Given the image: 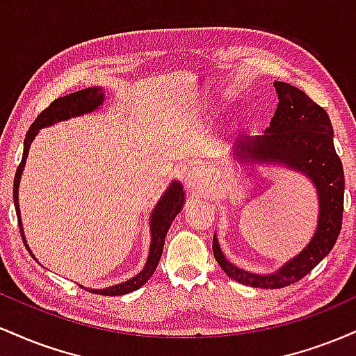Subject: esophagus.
Returning a JSON list of instances; mask_svg holds the SVG:
<instances>
[{
  "mask_svg": "<svg viewBox=\"0 0 356 356\" xmlns=\"http://www.w3.org/2000/svg\"><path fill=\"white\" fill-rule=\"evenodd\" d=\"M186 184L191 189H195V187H201L204 184V170L199 169V167H194L189 172L186 174Z\"/></svg>",
  "mask_w": 356,
  "mask_h": 356,
  "instance_id": "obj_1",
  "label": "esophagus"
}]
</instances>
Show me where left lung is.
Here are the masks:
<instances>
[{
	"mask_svg": "<svg viewBox=\"0 0 356 356\" xmlns=\"http://www.w3.org/2000/svg\"><path fill=\"white\" fill-rule=\"evenodd\" d=\"M277 107L264 136L239 140V159L283 162L301 170L314 182L320 197V220L308 248L286 263L275 275L259 276L236 268L220 252L218 239H212V252L227 276L252 288L277 289L308 275L332 251L341 229L345 175L333 145V127L325 108L305 92L284 81H275Z\"/></svg>",
	"mask_w": 356,
	"mask_h": 356,
	"instance_id": "obj_1",
	"label": "left lung"
}]
</instances>
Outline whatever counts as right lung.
I'll return each instance as SVG.
<instances>
[{
  "mask_svg": "<svg viewBox=\"0 0 356 356\" xmlns=\"http://www.w3.org/2000/svg\"><path fill=\"white\" fill-rule=\"evenodd\" d=\"M102 100H104V93L100 92V88H85L80 90V92L70 93L67 97H61V99L53 100L47 108L40 113L38 117L35 118V122L31 124L30 129L26 132V138H24V149H23V159L19 162L18 169H16L15 174V182H13V199H15V207H16V216H18V226L19 232H22V238L24 246L28 249L26 241H24L23 229H22V219H19V207H18V186H19V177H22L24 162H26L28 150H30V144L33 142L36 134H38L40 129L43 127L56 124V122L67 120L70 117L81 115V113H87L95 110L99 105H102ZM184 204V192L182 187L179 182H174L172 186L167 189L164 197L161 199V202L155 206V211L152 212V218H150V226H152V243H150V252L149 259H147L145 268L142 269L140 273L132 280L125 281V283L112 286V288L107 289H87V291L95 293V295H104V296H120L127 295V293H132L136 289L140 288L142 284L149 280L150 276L154 275V271L157 269L159 261H161L162 249H164L165 236L167 231H169L170 224L175 216L179 214V211L182 209ZM28 252L31 254V251L28 249ZM83 288V286H81Z\"/></svg>",
  "mask_w": 356,
  "mask_h": 356,
  "instance_id": "1",
  "label": "right lung"
}]
</instances>
